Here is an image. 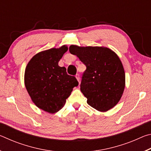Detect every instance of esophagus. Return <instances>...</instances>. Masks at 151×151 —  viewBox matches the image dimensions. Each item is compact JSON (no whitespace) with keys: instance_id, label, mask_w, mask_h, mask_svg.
<instances>
[{"instance_id":"1","label":"esophagus","mask_w":151,"mask_h":151,"mask_svg":"<svg viewBox=\"0 0 151 151\" xmlns=\"http://www.w3.org/2000/svg\"><path fill=\"white\" fill-rule=\"evenodd\" d=\"M75 76H76V78L77 79V81L79 82V80H80V75H79L78 74H76Z\"/></svg>"}]
</instances>
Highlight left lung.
<instances>
[{
    "label": "left lung",
    "instance_id": "8db88e82",
    "mask_svg": "<svg viewBox=\"0 0 151 151\" xmlns=\"http://www.w3.org/2000/svg\"><path fill=\"white\" fill-rule=\"evenodd\" d=\"M69 51L86 66L81 91L89 105L100 112L116 105L125 87L124 70L118 55L104 47L70 45Z\"/></svg>",
    "mask_w": 151,
    "mask_h": 151
}]
</instances>
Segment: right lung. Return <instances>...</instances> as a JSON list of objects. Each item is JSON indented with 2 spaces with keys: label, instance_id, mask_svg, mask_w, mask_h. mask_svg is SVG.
<instances>
[{
  "label": "right lung",
  "instance_id": "right-lung-1",
  "mask_svg": "<svg viewBox=\"0 0 151 151\" xmlns=\"http://www.w3.org/2000/svg\"><path fill=\"white\" fill-rule=\"evenodd\" d=\"M68 50L66 45L36 54L27 64L24 85L38 108L53 114L63 108L73 88L78 85L76 78L66 73L58 62Z\"/></svg>",
  "mask_w": 151,
  "mask_h": 151
}]
</instances>
